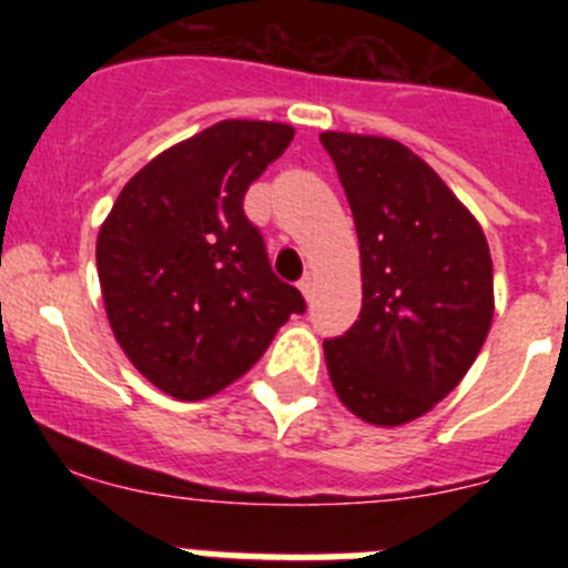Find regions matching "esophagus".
<instances>
[{
    "label": "esophagus",
    "instance_id": "esophagus-1",
    "mask_svg": "<svg viewBox=\"0 0 568 568\" xmlns=\"http://www.w3.org/2000/svg\"><path fill=\"white\" fill-rule=\"evenodd\" d=\"M298 290H301V293H304V298H313V290H315V278H313V275H301V281H298Z\"/></svg>",
    "mask_w": 568,
    "mask_h": 568
}]
</instances>
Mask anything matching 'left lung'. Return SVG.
<instances>
[{"mask_svg": "<svg viewBox=\"0 0 568 568\" xmlns=\"http://www.w3.org/2000/svg\"><path fill=\"white\" fill-rule=\"evenodd\" d=\"M361 244L358 321L324 341L329 381L358 418L398 426L429 413L478 358L491 324L480 224L424 159L378 135L321 133Z\"/></svg>", "mask_w": 568, "mask_h": 568, "instance_id": "left-lung-1", "label": "left lung"}]
</instances>
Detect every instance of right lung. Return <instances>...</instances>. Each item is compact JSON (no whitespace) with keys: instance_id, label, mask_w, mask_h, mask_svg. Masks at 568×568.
<instances>
[{"instance_id":"1","label":"right lung","mask_w":568,"mask_h":568,"mask_svg":"<svg viewBox=\"0 0 568 568\" xmlns=\"http://www.w3.org/2000/svg\"><path fill=\"white\" fill-rule=\"evenodd\" d=\"M293 128L227 119L155 155L99 230L97 267L115 341L150 384L202 400L264 355L307 310L270 267L244 195Z\"/></svg>"}]
</instances>
